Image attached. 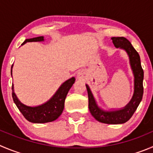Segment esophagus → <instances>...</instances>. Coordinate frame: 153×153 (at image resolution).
<instances>
[{
	"label": "esophagus",
	"mask_w": 153,
	"mask_h": 153,
	"mask_svg": "<svg viewBox=\"0 0 153 153\" xmlns=\"http://www.w3.org/2000/svg\"><path fill=\"white\" fill-rule=\"evenodd\" d=\"M85 75H86V74H85V71H79V72L77 74V77L79 78V79H84V78L85 77Z\"/></svg>",
	"instance_id": "obj_1"
}]
</instances>
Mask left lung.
<instances>
[{
    "instance_id": "obj_1",
    "label": "left lung",
    "mask_w": 153,
    "mask_h": 153,
    "mask_svg": "<svg viewBox=\"0 0 153 153\" xmlns=\"http://www.w3.org/2000/svg\"><path fill=\"white\" fill-rule=\"evenodd\" d=\"M111 39L116 48L125 49L128 55L131 66L134 75V93L132 99L126 107L119 110L107 112L97 107L89 87L85 85L88 96V108L91 114L97 121L106 124H123L131 118L142 100L143 94V70L141 67L139 54L128 40L123 37H112Z\"/></svg>"
}]
</instances>
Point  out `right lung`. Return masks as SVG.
Instances as JSON below:
<instances>
[{"mask_svg":"<svg viewBox=\"0 0 153 153\" xmlns=\"http://www.w3.org/2000/svg\"><path fill=\"white\" fill-rule=\"evenodd\" d=\"M44 40L43 37H37L31 39H27L22 45L27 42H37ZM12 74V73H11ZM75 82V78L72 77L65 81L59 88L53 97L45 104L38 107H27L22 104L13 91V85H12V96L14 103L22 113L27 121L33 123H46L57 119L62 113L65 107V101L68 91Z\"/></svg>","mask_w":153,"mask_h":153,"instance_id":"obj_1","label":"right lung"}]
</instances>
